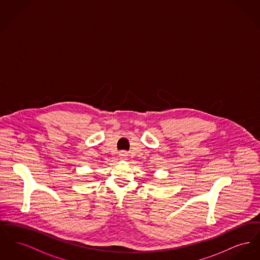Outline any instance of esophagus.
Masks as SVG:
<instances>
[{
  "instance_id": "obj_1",
  "label": "esophagus",
  "mask_w": 260,
  "mask_h": 260,
  "mask_svg": "<svg viewBox=\"0 0 260 260\" xmlns=\"http://www.w3.org/2000/svg\"><path fill=\"white\" fill-rule=\"evenodd\" d=\"M119 157H120L122 160H124V159L127 157V152H126V151H121L120 154H119Z\"/></svg>"
}]
</instances>
